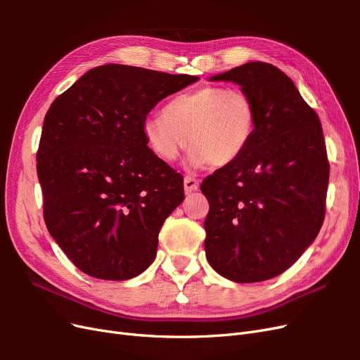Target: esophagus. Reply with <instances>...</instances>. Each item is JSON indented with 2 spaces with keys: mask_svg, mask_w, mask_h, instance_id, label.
<instances>
[{
  "mask_svg": "<svg viewBox=\"0 0 360 360\" xmlns=\"http://www.w3.org/2000/svg\"><path fill=\"white\" fill-rule=\"evenodd\" d=\"M183 184H184V191H186V193H192L195 191H198V188H200V181L192 176L184 177Z\"/></svg>",
  "mask_w": 360,
  "mask_h": 360,
  "instance_id": "34e87169",
  "label": "esophagus"
}]
</instances>
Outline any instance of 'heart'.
<instances>
[{
    "instance_id": "1",
    "label": "heart",
    "mask_w": 360,
    "mask_h": 360,
    "mask_svg": "<svg viewBox=\"0 0 360 360\" xmlns=\"http://www.w3.org/2000/svg\"><path fill=\"white\" fill-rule=\"evenodd\" d=\"M257 129V108L240 89L207 85L181 93L163 106L162 117H147L143 135L151 153L177 160L189 146L191 165L228 167L240 158Z\"/></svg>"
}]
</instances>
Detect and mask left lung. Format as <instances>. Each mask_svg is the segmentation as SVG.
Masks as SVG:
<instances>
[{
    "mask_svg": "<svg viewBox=\"0 0 360 360\" xmlns=\"http://www.w3.org/2000/svg\"><path fill=\"white\" fill-rule=\"evenodd\" d=\"M210 81L242 86L255 103L257 129L245 153L201 183L210 210L205 257L234 282L271 279L317 237L329 184L319 115L288 76L252 61Z\"/></svg>",
    "mask_w": 360,
    "mask_h": 360,
    "instance_id": "left-lung-1",
    "label": "left lung"
}]
</instances>
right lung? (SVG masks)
<instances>
[{"instance_id": "right-lung-1", "label": "right lung", "mask_w": 360, "mask_h": 360, "mask_svg": "<svg viewBox=\"0 0 360 360\" xmlns=\"http://www.w3.org/2000/svg\"><path fill=\"white\" fill-rule=\"evenodd\" d=\"M197 81L105 64L52 102L37 150L43 216L84 274L126 281L153 263L160 228L184 189L180 174L147 147L143 122L162 99Z\"/></svg>"}]
</instances>
